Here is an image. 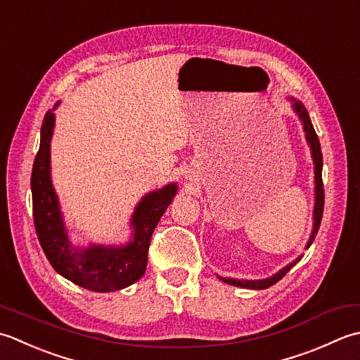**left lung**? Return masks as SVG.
<instances>
[{
	"label": "left lung",
	"mask_w": 360,
	"mask_h": 360,
	"mask_svg": "<svg viewBox=\"0 0 360 360\" xmlns=\"http://www.w3.org/2000/svg\"><path fill=\"white\" fill-rule=\"evenodd\" d=\"M289 101L292 102V110L295 112V115L298 116V120L302 121L303 124V130H304V136L307 146L311 148V157L314 161V191H315V203H314V224H312V233L309 236V240H307L306 248H309L311 244L314 242L315 236H317V231L320 229V222H321V216H323V205H325V195H323V181H321V167H323V157H321V149H320V141L319 136L315 134L314 126L309 118V113H307L306 107L302 104V102L297 101L295 98H289ZM303 256H298L295 261L289 262L288 266H284L283 269L278 270L276 274H274L272 276L264 278V280H238V278H224L219 276V280L236 285V288H244V289H253V290H262L267 289L270 285H274L275 283H278L281 278L289 272V270L295 266V264L302 259Z\"/></svg>",
	"instance_id": "obj_1"
}]
</instances>
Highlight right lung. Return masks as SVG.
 <instances>
[{"label":"right lung","mask_w":360,"mask_h":360,"mask_svg":"<svg viewBox=\"0 0 360 360\" xmlns=\"http://www.w3.org/2000/svg\"><path fill=\"white\" fill-rule=\"evenodd\" d=\"M48 110L40 130L31 189L34 224L40 245L58 275L93 292H113L136 283L146 272L152 233L177 194V183H169L146 194L130 217L131 236L122 245H72L62 216L60 203L51 180V138L56 115Z\"/></svg>","instance_id":"right-lung-1"}]
</instances>
